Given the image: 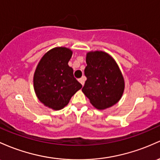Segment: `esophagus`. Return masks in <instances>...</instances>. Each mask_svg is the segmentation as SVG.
Returning <instances> with one entry per match:
<instances>
[{"mask_svg":"<svg viewBox=\"0 0 160 160\" xmlns=\"http://www.w3.org/2000/svg\"><path fill=\"white\" fill-rule=\"evenodd\" d=\"M79 82H80V83L82 84V85H84V83H85V78H84V77H81V78H80L79 79Z\"/></svg>","mask_w":160,"mask_h":160,"instance_id":"obj_1","label":"esophagus"}]
</instances>
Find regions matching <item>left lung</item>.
<instances>
[{
    "instance_id": "8db88e82",
    "label": "left lung",
    "mask_w": 160,
    "mask_h": 160,
    "mask_svg": "<svg viewBox=\"0 0 160 160\" xmlns=\"http://www.w3.org/2000/svg\"><path fill=\"white\" fill-rule=\"evenodd\" d=\"M87 77L82 91L98 109H105L122 98L124 81L115 61L104 52H90L87 54Z\"/></svg>"
}]
</instances>
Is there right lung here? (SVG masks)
Listing matches in <instances>:
<instances>
[{
    "label": "right lung",
    "instance_id": "1",
    "mask_svg": "<svg viewBox=\"0 0 160 160\" xmlns=\"http://www.w3.org/2000/svg\"><path fill=\"white\" fill-rule=\"evenodd\" d=\"M72 52L64 47L54 48L42 58L35 71L33 83L38 99L48 108L60 110L69 102L82 85L68 65Z\"/></svg>",
    "mask_w": 160,
    "mask_h": 160
}]
</instances>
